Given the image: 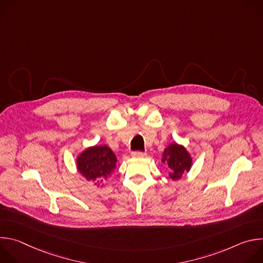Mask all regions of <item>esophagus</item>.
<instances>
[{
  "label": "esophagus",
  "instance_id": "1",
  "mask_svg": "<svg viewBox=\"0 0 263 263\" xmlns=\"http://www.w3.org/2000/svg\"><path fill=\"white\" fill-rule=\"evenodd\" d=\"M132 157H135V158H140V157H144L145 156V153L144 152H141V151H135V152H132Z\"/></svg>",
  "mask_w": 263,
  "mask_h": 263
}]
</instances>
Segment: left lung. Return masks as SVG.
Segmentation results:
<instances>
[{"mask_svg": "<svg viewBox=\"0 0 263 263\" xmlns=\"http://www.w3.org/2000/svg\"><path fill=\"white\" fill-rule=\"evenodd\" d=\"M162 162L170 168V177L173 180H178L184 172H189L192 166V158L184 146L177 143L170 144L164 149Z\"/></svg>", "mask_w": 263, "mask_h": 263, "instance_id": "8db88e82", "label": "left lung"}]
</instances>
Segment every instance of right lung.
<instances>
[{
    "label": "right lung",
    "mask_w": 263,
    "mask_h": 263,
    "mask_svg": "<svg viewBox=\"0 0 263 263\" xmlns=\"http://www.w3.org/2000/svg\"><path fill=\"white\" fill-rule=\"evenodd\" d=\"M117 157L107 145L89 147L78 157L79 172L88 180L102 183L115 171Z\"/></svg>",
    "instance_id": "1"
}]
</instances>
